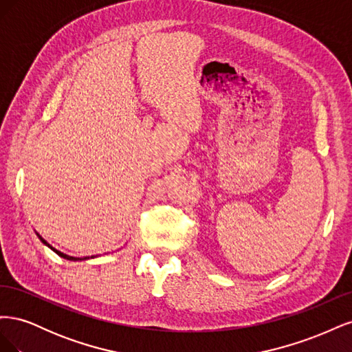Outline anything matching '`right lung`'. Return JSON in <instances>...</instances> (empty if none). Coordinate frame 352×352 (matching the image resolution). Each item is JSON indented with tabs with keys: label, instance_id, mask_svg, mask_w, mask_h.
Listing matches in <instances>:
<instances>
[{
	"label": "right lung",
	"instance_id": "obj_1",
	"mask_svg": "<svg viewBox=\"0 0 352 352\" xmlns=\"http://www.w3.org/2000/svg\"><path fill=\"white\" fill-rule=\"evenodd\" d=\"M36 236L41 239V242L42 243H44V245H47V247L48 248H51L52 251H54L57 255H60V257L61 258H66V260H70V261H82V260H89V258H94V257H97V255H91V257H72V255H67V254H65V252H61V251H58V250H56L54 247H52V245H50L44 238H42L41 235H39V233H36Z\"/></svg>",
	"mask_w": 352,
	"mask_h": 352
}]
</instances>
